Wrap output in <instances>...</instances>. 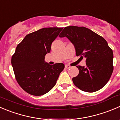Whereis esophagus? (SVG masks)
I'll return each mask as SVG.
<instances>
[{"mask_svg":"<svg viewBox=\"0 0 120 120\" xmlns=\"http://www.w3.org/2000/svg\"><path fill=\"white\" fill-rule=\"evenodd\" d=\"M70 67H71V66H69V65H66V66H65V68H67V69H68V68H70Z\"/></svg>","mask_w":120,"mask_h":120,"instance_id":"obj_1","label":"esophagus"}]
</instances>
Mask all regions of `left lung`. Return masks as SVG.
<instances>
[{"mask_svg": "<svg viewBox=\"0 0 120 120\" xmlns=\"http://www.w3.org/2000/svg\"><path fill=\"white\" fill-rule=\"evenodd\" d=\"M66 37L73 44L77 56L86 57V66H77L79 73L73 77L74 84L88 93L103 88L113 71V53L106 40L84 27L67 26L59 35Z\"/></svg>", "mask_w": 120, "mask_h": 120, "instance_id": "1", "label": "left lung"}]
</instances>
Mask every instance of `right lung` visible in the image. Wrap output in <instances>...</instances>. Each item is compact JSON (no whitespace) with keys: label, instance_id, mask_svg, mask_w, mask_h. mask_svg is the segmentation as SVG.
Instances as JSON below:
<instances>
[{"label":"right lung","instance_id":"obj_1","mask_svg":"<svg viewBox=\"0 0 120 120\" xmlns=\"http://www.w3.org/2000/svg\"><path fill=\"white\" fill-rule=\"evenodd\" d=\"M63 27H46L28 34L17 46L11 65L19 86L33 96L45 94L53 88L64 64L50 65L45 57Z\"/></svg>","mask_w":120,"mask_h":120}]
</instances>
